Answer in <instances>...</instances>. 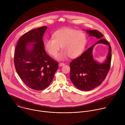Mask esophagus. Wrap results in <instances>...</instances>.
<instances>
[{
  "instance_id": "obj_1",
  "label": "esophagus",
  "mask_w": 125,
  "mask_h": 125,
  "mask_svg": "<svg viewBox=\"0 0 125 125\" xmlns=\"http://www.w3.org/2000/svg\"><path fill=\"white\" fill-rule=\"evenodd\" d=\"M64 65H65V64H64V63H60L59 64V66H60V67H62V66H64Z\"/></svg>"
}]
</instances>
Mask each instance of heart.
I'll use <instances>...</instances> for the list:
<instances>
[{
    "label": "heart",
    "mask_w": 125,
    "mask_h": 125,
    "mask_svg": "<svg viewBox=\"0 0 125 125\" xmlns=\"http://www.w3.org/2000/svg\"><path fill=\"white\" fill-rule=\"evenodd\" d=\"M53 39H46L43 43L45 50L52 56H55L60 49L63 50L56 56L59 61L65 60L69 56L75 58L83 51L86 42L85 33L72 28H63L52 34Z\"/></svg>",
    "instance_id": "obj_1"
}]
</instances>
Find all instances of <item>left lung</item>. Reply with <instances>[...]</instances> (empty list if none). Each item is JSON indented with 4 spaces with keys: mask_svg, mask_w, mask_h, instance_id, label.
<instances>
[{
    "mask_svg": "<svg viewBox=\"0 0 125 125\" xmlns=\"http://www.w3.org/2000/svg\"><path fill=\"white\" fill-rule=\"evenodd\" d=\"M86 31L89 36L100 40L70 64L71 82L79 90L84 91H91L102 83L110 69L112 57L111 46L102 39L103 35L97 30H87ZM97 44H104L109 47L108 54L102 63L97 62L93 56L92 51Z\"/></svg>",
    "mask_w": 125,
    "mask_h": 125,
    "instance_id": "obj_1",
    "label": "left lung"
}]
</instances>
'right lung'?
Returning <instances> with one entry per match:
<instances>
[{
    "mask_svg": "<svg viewBox=\"0 0 125 125\" xmlns=\"http://www.w3.org/2000/svg\"><path fill=\"white\" fill-rule=\"evenodd\" d=\"M47 27L35 29L24 34L15 48L14 64L16 72L30 88L42 91L51 83L58 68L43 47V36Z\"/></svg>",
    "mask_w": 125,
    "mask_h": 125,
    "instance_id": "1",
    "label": "right lung"
}]
</instances>
